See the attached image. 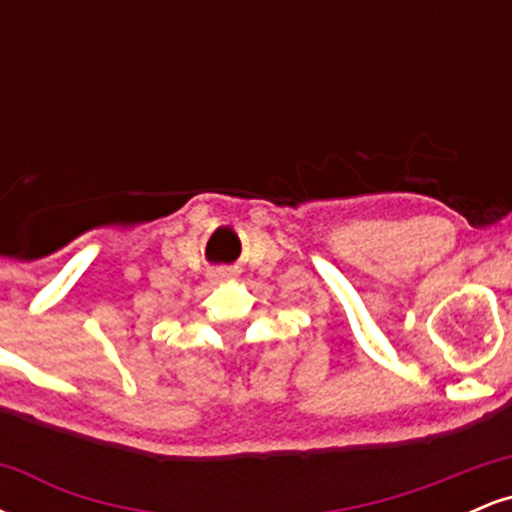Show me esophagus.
Segmentation results:
<instances>
[{"label": "esophagus", "mask_w": 512, "mask_h": 512, "mask_svg": "<svg viewBox=\"0 0 512 512\" xmlns=\"http://www.w3.org/2000/svg\"><path fill=\"white\" fill-rule=\"evenodd\" d=\"M231 272H228V269H211L209 272V279L211 281H226V279H231Z\"/></svg>", "instance_id": "obj_1"}]
</instances>
